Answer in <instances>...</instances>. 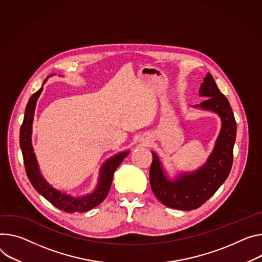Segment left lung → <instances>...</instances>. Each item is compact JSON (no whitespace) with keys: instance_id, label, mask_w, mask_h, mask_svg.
<instances>
[{"instance_id":"left-lung-1","label":"left lung","mask_w":262,"mask_h":262,"mask_svg":"<svg viewBox=\"0 0 262 262\" xmlns=\"http://www.w3.org/2000/svg\"><path fill=\"white\" fill-rule=\"evenodd\" d=\"M199 93L207 99L194 107L216 113L222 119L220 135L207 162L195 171L169 180L158 156L151 151L149 182L155 195L163 205L184 211L201 207L226 181L232 167L236 139L237 126L231 105L210 73L204 78Z\"/></svg>"}]
</instances>
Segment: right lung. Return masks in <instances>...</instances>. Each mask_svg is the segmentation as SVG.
I'll return each instance as SVG.
<instances>
[{
  "mask_svg": "<svg viewBox=\"0 0 262 262\" xmlns=\"http://www.w3.org/2000/svg\"><path fill=\"white\" fill-rule=\"evenodd\" d=\"M47 80H48V77L45 79L43 83ZM41 91L42 86L36 93H34L29 99L28 104L26 106L25 116H24V121L19 130V146L21 149L27 177L36 191L56 208L68 213L86 212L98 206L107 196L113 181V176L116 169L118 168V166L121 164L124 158L127 157L129 151H123L115 155L114 157H112L111 159L106 160L103 163L100 169L99 180L96 189L90 194L75 198L64 192H61L59 190L52 187L43 179V177L40 173L35 154L33 152L31 141L35 105Z\"/></svg>",
  "mask_w": 262,
  "mask_h": 262,
  "instance_id": "obj_1",
  "label": "right lung"
}]
</instances>
